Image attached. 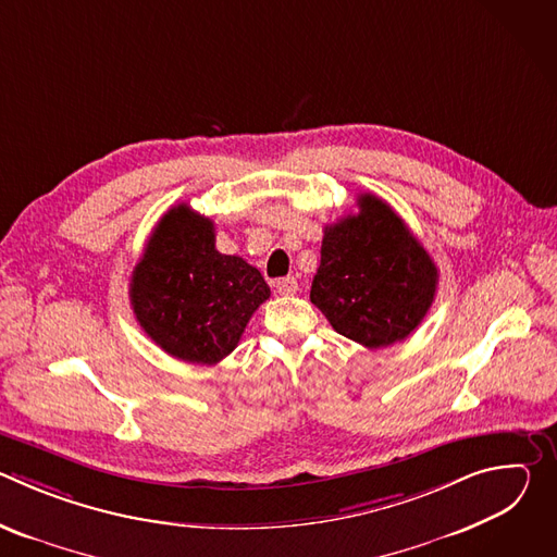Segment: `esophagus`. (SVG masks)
<instances>
[{
	"label": "esophagus",
	"mask_w": 557,
	"mask_h": 557,
	"mask_svg": "<svg viewBox=\"0 0 557 557\" xmlns=\"http://www.w3.org/2000/svg\"><path fill=\"white\" fill-rule=\"evenodd\" d=\"M275 288H277L280 295H295L299 286H297V280H295V277H280V280L275 282Z\"/></svg>",
	"instance_id": "esophagus-1"
}]
</instances>
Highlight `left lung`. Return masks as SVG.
<instances>
[{
    "label": "left lung",
    "instance_id": "1",
    "mask_svg": "<svg viewBox=\"0 0 557 557\" xmlns=\"http://www.w3.org/2000/svg\"><path fill=\"white\" fill-rule=\"evenodd\" d=\"M359 213L324 228L310 301L331 326L374 350L404 342L428 314L438 269L394 209L372 194Z\"/></svg>",
    "mask_w": 557,
    "mask_h": 557
}]
</instances>
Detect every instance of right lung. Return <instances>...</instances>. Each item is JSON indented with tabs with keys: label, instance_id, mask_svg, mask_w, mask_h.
Here are the masks:
<instances>
[{
	"label": "right lung",
	"instance_id": "obj_1",
	"mask_svg": "<svg viewBox=\"0 0 557 557\" xmlns=\"http://www.w3.org/2000/svg\"><path fill=\"white\" fill-rule=\"evenodd\" d=\"M213 222L187 205L158 222L134 267L129 301L140 329L168 355L215 366L271 297L260 271L215 249Z\"/></svg>",
	"mask_w": 557,
	"mask_h": 557
}]
</instances>
